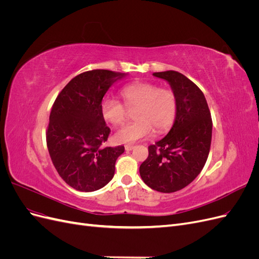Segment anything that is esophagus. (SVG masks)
<instances>
[{"label": "esophagus", "instance_id": "1", "mask_svg": "<svg viewBox=\"0 0 259 259\" xmlns=\"http://www.w3.org/2000/svg\"><path fill=\"white\" fill-rule=\"evenodd\" d=\"M133 149H134V146H131V145L125 146V150L126 151H131V150H133Z\"/></svg>", "mask_w": 259, "mask_h": 259}]
</instances>
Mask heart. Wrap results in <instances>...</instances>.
I'll list each match as a JSON object with an SVG mask.
<instances>
[{"mask_svg":"<svg viewBox=\"0 0 259 259\" xmlns=\"http://www.w3.org/2000/svg\"><path fill=\"white\" fill-rule=\"evenodd\" d=\"M123 103L106 97L100 104L103 119L112 125L122 124L127 109H134L135 121L117 130L113 139L117 144H133L148 137L152 131L156 134L167 131L177 114V97L173 90L159 88L152 82H134L120 91Z\"/></svg>","mask_w":259,"mask_h":259,"instance_id":"obj_1","label":"heart"}]
</instances>
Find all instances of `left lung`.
I'll use <instances>...</instances> for the list:
<instances>
[{
  "label": "left lung",
  "instance_id": "left-lung-1",
  "mask_svg": "<svg viewBox=\"0 0 259 259\" xmlns=\"http://www.w3.org/2000/svg\"><path fill=\"white\" fill-rule=\"evenodd\" d=\"M153 75L167 81L176 94L177 114L168 134L148 147L139 173L151 189L170 193L189 185L204 167L213 122L204 94L187 76L173 70Z\"/></svg>",
  "mask_w": 259,
  "mask_h": 259
}]
</instances>
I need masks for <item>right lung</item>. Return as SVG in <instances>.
Returning a JSON list of instances; mask_svg holds the SVG:
<instances>
[{"label": "right lung", "instance_id": "right-lung-1", "mask_svg": "<svg viewBox=\"0 0 259 259\" xmlns=\"http://www.w3.org/2000/svg\"><path fill=\"white\" fill-rule=\"evenodd\" d=\"M124 76L110 70H91L74 76L52 107L46 144L55 168L73 189L92 192L113 178L124 146L103 147L110 134L100 113L109 88Z\"/></svg>", "mask_w": 259, "mask_h": 259}]
</instances>
